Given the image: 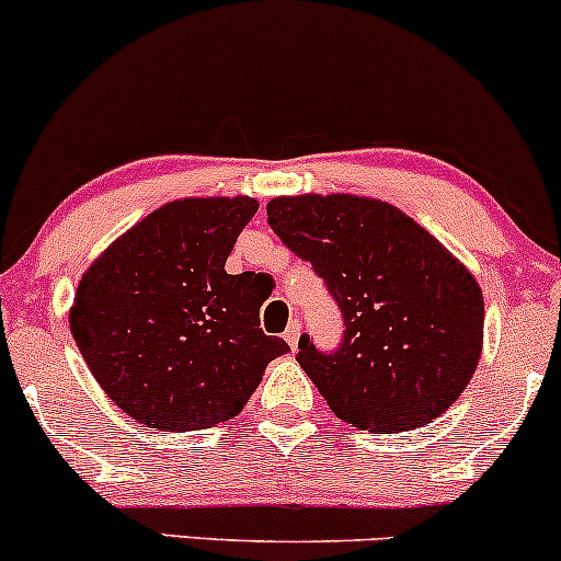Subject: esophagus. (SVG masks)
Returning <instances> with one entry per match:
<instances>
[{"label":"esophagus","mask_w":561,"mask_h":561,"mask_svg":"<svg viewBox=\"0 0 561 561\" xmlns=\"http://www.w3.org/2000/svg\"><path fill=\"white\" fill-rule=\"evenodd\" d=\"M298 340H300V324H298V321H293V324H289L287 332H285V343L295 351V347H298Z\"/></svg>","instance_id":"34e87169"}]
</instances>
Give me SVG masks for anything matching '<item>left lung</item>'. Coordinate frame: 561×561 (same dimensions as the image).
I'll return each mask as SVG.
<instances>
[{
  "label": "left lung",
  "instance_id": "obj_1",
  "mask_svg": "<svg viewBox=\"0 0 561 561\" xmlns=\"http://www.w3.org/2000/svg\"><path fill=\"white\" fill-rule=\"evenodd\" d=\"M279 240L330 287L345 319L337 353L302 334L298 364L334 416L409 433L465 392L482 353L485 302L472 272L401 208L362 195L268 199Z\"/></svg>",
  "mask_w": 561,
  "mask_h": 561
}]
</instances>
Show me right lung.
<instances>
[{
	"label": "right lung",
	"instance_id": "obj_1",
	"mask_svg": "<svg viewBox=\"0 0 561 561\" xmlns=\"http://www.w3.org/2000/svg\"><path fill=\"white\" fill-rule=\"evenodd\" d=\"M253 197L160 205L96 255L70 306V332L96 385L160 433L237 416L289 347L261 330L253 272L227 274Z\"/></svg>",
	"mask_w": 561,
	"mask_h": 561
}]
</instances>
